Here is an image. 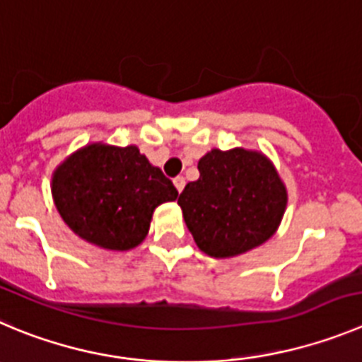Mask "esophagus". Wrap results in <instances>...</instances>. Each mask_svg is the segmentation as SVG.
I'll return each mask as SVG.
<instances>
[{"mask_svg": "<svg viewBox=\"0 0 362 362\" xmlns=\"http://www.w3.org/2000/svg\"><path fill=\"white\" fill-rule=\"evenodd\" d=\"M173 184H175V187H177V191L182 192V189H184V185H185V178L184 177H177L173 180Z\"/></svg>", "mask_w": 362, "mask_h": 362, "instance_id": "1", "label": "esophagus"}]
</instances>
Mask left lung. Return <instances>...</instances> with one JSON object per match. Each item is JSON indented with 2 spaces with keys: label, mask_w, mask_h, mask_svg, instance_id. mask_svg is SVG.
<instances>
[{
  "label": "left lung",
  "mask_w": 362,
  "mask_h": 362,
  "mask_svg": "<svg viewBox=\"0 0 362 362\" xmlns=\"http://www.w3.org/2000/svg\"><path fill=\"white\" fill-rule=\"evenodd\" d=\"M198 171L200 178L185 185L178 205L202 252L235 257L275 234L288 191L266 155L214 148L198 160Z\"/></svg>",
  "instance_id": "1"
}]
</instances>
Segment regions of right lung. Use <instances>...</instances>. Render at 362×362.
Instances as JSON below:
<instances>
[{"instance_id":"1","label":"right lung","mask_w":362,"mask_h":362,"mask_svg":"<svg viewBox=\"0 0 362 362\" xmlns=\"http://www.w3.org/2000/svg\"><path fill=\"white\" fill-rule=\"evenodd\" d=\"M52 194L64 223L90 245L124 252L144 241L153 211L178 191L137 146L93 143L53 171Z\"/></svg>"}]
</instances>
